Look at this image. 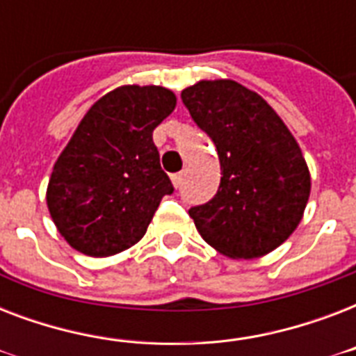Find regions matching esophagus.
Instances as JSON below:
<instances>
[{"label":"esophagus","instance_id":"obj_1","mask_svg":"<svg viewBox=\"0 0 356 356\" xmlns=\"http://www.w3.org/2000/svg\"><path fill=\"white\" fill-rule=\"evenodd\" d=\"M172 183H173V186H175V188H179V186H181V183H183V173H181V172L173 173Z\"/></svg>","mask_w":356,"mask_h":356}]
</instances>
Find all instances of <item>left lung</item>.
Masks as SVG:
<instances>
[{"label": "left lung", "instance_id": "1", "mask_svg": "<svg viewBox=\"0 0 356 356\" xmlns=\"http://www.w3.org/2000/svg\"><path fill=\"white\" fill-rule=\"evenodd\" d=\"M181 97L216 145L223 175L216 195L190 209L195 229L229 259L271 253L309 203L310 172L298 140L264 97L233 79L200 81Z\"/></svg>", "mask_w": 356, "mask_h": 356}]
</instances>
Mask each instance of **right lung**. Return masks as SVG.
<instances>
[{
	"label": "right lung",
	"instance_id": "1",
	"mask_svg": "<svg viewBox=\"0 0 356 356\" xmlns=\"http://www.w3.org/2000/svg\"><path fill=\"white\" fill-rule=\"evenodd\" d=\"M175 105L170 88L122 85L86 111L46 190L49 216L75 251L102 259L142 240L173 192L153 131Z\"/></svg>",
	"mask_w": 356,
	"mask_h": 356
}]
</instances>
